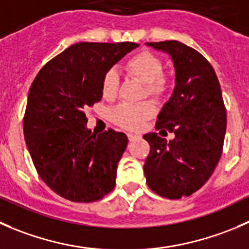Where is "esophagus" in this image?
I'll list each match as a JSON object with an SVG mask.
<instances>
[{"label":"esophagus","mask_w":249,"mask_h":249,"mask_svg":"<svg viewBox=\"0 0 249 249\" xmlns=\"http://www.w3.org/2000/svg\"><path fill=\"white\" fill-rule=\"evenodd\" d=\"M127 139H129L130 142L135 141V140L140 139V136H137V135H134V134H127Z\"/></svg>","instance_id":"1"}]
</instances>
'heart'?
<instances>
[{
  "mask_svg": "<svg viewBox=\"0 0 249 249\" xmlns=\"http://www.w3.org/2000/svg\"><path fill=\"white\" fill-rule=\"evenodd\" d=\"M125 73L129 78L143 84L141 97H151L161 101L171 90V79L163 71V62L158 55L149 51H141L131 55L125 63ZM103 98L114 100L119 91V75L114 69H109L102 76L101 83ZM156 113V107L151 101H143L137 105H120L112 110L110 119L118 126L126 130H137L146 120Z\"/></svg>",
  "mask_w": 249,
  "mask_h": 249,
  "instance_id": "heart-1",
  "label": "heart"
}]
</instances>
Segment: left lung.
Listing matches in <instances>:
<instances>
[{
  "mask_svg": "<svg viewBox=\"0 0 249 249\" xmlns=\"http://www.w3.org/2000/svg\"><path fill=\"white\" fill-rule=\"evenodd\" d=\"M147 45L168 52L175 66V89L157 118L156 130L165 134L161 136L174 132L176 139L168 142L157 132L143 135L151 146L144 176L157 195L178 199L201 189L220 159L225 105L215 71L198 51L175 40Z\"/></svg>",
  "mask_w": 249,
  "mask_h": 249,
  "instance_id": "left-lung-1",
  "label": "left lung"
}]
</instances>
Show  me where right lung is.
I'll return each mask as SVG.
<instances>
[{
  "label": "right lung",
  "mask_w": 249,
  "mask_h": 249,
  "mask_svg": "<svg viewBox=\"0 0 249 249\" xmlns=\"http://www.w3.org/2000/svg\"><path fill=\"white\" fill-rule=\"evenodd\" d=\"M135 42H79L46 63L30 86L24 139L43 182L63 198L98 201L115 186L126 135L86 129L85 110L102 100L103 74Z\"/></svg>",
  "instance_id": "right-lung-1"
}]
</instances>
